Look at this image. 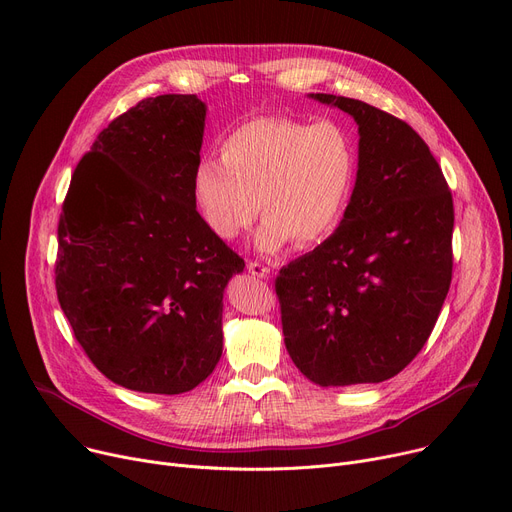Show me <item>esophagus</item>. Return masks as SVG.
<instances>
[{
  "instance_id": "34e87169",
  "label": "esophagus",
  "mask_w": 512,
  "mask_h": 512,
  "mask_svg": "<svg viewBox=\"0 0 512 512\" xmlns=\"http://www.w3.org/2000/svg\"><path fill=\"white\" fill-rule=\"evenodd\" d=\"M247 270H249V274H253L257 278H267V276H270V267L263 265L261 261H249L247 263Z\"/></svg>"
}]
</instances>
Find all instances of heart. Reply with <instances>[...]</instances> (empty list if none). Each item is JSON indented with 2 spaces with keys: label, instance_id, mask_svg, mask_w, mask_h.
Instances as JSON below:
<instances>
[{
  "label": "heart",
  "instance_id": "1",
  "mask_svg": "<svg viewBox=\"0 0 512 512\" xmlns=\"http://www.w3.org/2000/svg\"><path fill=\"white\" fill-rule=\"evenodd\" d=\"M222 159L203 157L193 172V201L205 228L236 240L261 211V253L326 240L353 201L359 176L355 137L336 120L257 116L222 141Z\"/></svg>",
  "mask_w": 512,
  "mask_h": 512
}]
</instances>
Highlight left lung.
<instances>
[{"label":"left lung","instance_id":"left-lung-1","mask_svg":"<svg viewBox=\"0 0 512 512\" xmlns=\"http://www.w3.org/2000/svg\"><path fill=\"white\" fill-rule=\"evenodd\" d=\"M309 97L357 122L359 176L334 234L280 270L284 344L321 388L380 384L438 321L452 280V195L407 122L359 99Z\"/></svg>","mask_w":512,"mask_h":512}]
</instances>
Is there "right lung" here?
I'll return each mask as SVG.
<instances>
[{"instance_id": "obj_1", "label": "right lung", "mask_w": 512, "mask_h": 512, "mask_svg": "<svg viewBox=\"0 0 512 512\" xmlns=\"http://www.w3.org/2000/svg\"><path fill=\"white\" fill-rule=\"evenodd\" d=\"M205 116L197 95L130 107L80 159L60 215V307L93 365L134 392L207 380L222 357L224 290L245 270L193 201Z\"/></svg>"}]
</instances>
